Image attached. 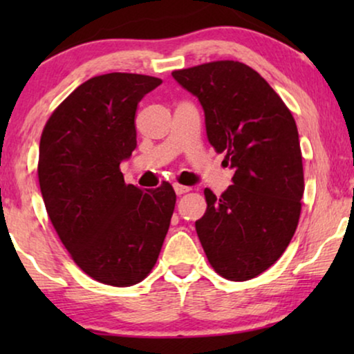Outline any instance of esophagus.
Returning a JSON list of instances; mask_svg holds the SVG:
<instances>
[{"mask_svg": "<svg viewBox=\"0 0 354 354\" xmlns=\"http://www.w3.org/2000/svg\"><path fill=\"white\" fill-rule=\"evenodd\" d=\"M174 190H176L177 195H183V193H188V192H190V187L180 185V183H174Z\"/></svg>", "mask_w": 354, "mask_h": 354, "instance_id": "34e87169", "label": "esophagus"}]
</instances>
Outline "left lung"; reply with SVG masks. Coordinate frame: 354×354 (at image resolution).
I'll return each mask as SVG.
<instances>
[{"mask_svg":"<svg viewBox=\"0 0 354 354\" xmlns=\"http://www.w3.org/2000/svg\"><path fill=\"white\" fill-rule=\"evenodd\" d=\"M172 77L200 101L207 140L235 171L234 185L219 198L205 190L198 239L217 274L250 280L282 256L297 230L304 192L297 124L272 86L243 62H206Z\"/></svg>","mask_w":354,"mask_h":354,"instance_id":"obj_1","label":"left lung"}]
</instances>
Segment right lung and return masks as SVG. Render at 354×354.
Listing matches in <instances>:
<instances>
[{"label":"right lung","instance_id":"1","mask_svg":"<svg viewBox=\"0 0 354 354\" xmlns=\"http://www.w3.org/2000/svg\"><path fill=\"white\" fill-rule=\"evenodd\" d=\"M161 84L125 72L93 77L57 106L43 129L38 180L46 212L74 263L101 283L142 282L171 224V183L143 192L127 185L119 169L137 148V106Z\"/></svg>","mask_w":354,"mask_h":354}]
</instances>
